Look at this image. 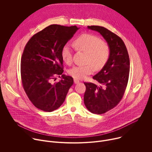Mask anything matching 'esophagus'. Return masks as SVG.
Segmentation results:
<instances>
[{
  "label": "esophagus",
  "instance_id": "34e87169",
  "mask_svg": "<svg viewBox=\"0 0 152 152\" xmlns=\"http://www.w3.org/2000/svg\"><path fill=\"white\" fill-rule=\"evenodd\" d=\"M79 82V80H78L77 79H74V83H78Z\"/></svg>",
  "mask_w": 152,
  "mask_h": 152
}]
</instances>
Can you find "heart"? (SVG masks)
<instances>
[{"label": "heart", "mask_w": 152, "mask_h": 152, "mask_svg": "<svg viewBox=\"0 0 152 152\" xmlns=\"http://www.w3.org/2000/svg\"><path fill=\"white\" fill-rule=\"evenodd\" d=\"M73 45L77 50L86 53L85 63L87 64L83 66L73 67L69 70V75L75 79H82L92 74L93 67L96 70L102 69L109 59V46L96 35L82 34L74 41ZM72 48L68 43L62 49L61 57L67 64L72 62Z\"/></svg>", "instance_id": "1"}]
</instances>
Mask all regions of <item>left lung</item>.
I'll return each mask as SVG.
<instances>
[{"instance_id": "obj_1", "label": "left lung", "mask_w": 152, "mask_h": 152, "mask_svg": "<svg viewBox=\"0 0 152 152\" xmlns=\"http://www.w3.org/2000/svg\"><path fill=\"white\" fill-rule=\"evenodd\" d=\"M88 28L99 32L110 49L107 62L93 77L99 85L84 82L85 106L93 114H102L113 109L121 100L128 82L130 61L126 47L120 37L102 26H88Z\"/></svg>"}]
</instances>
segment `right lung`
<instances>
[{
	"label": "right lung",
	"mask_w": 152,
	"mask_h": 152,
	"mask_svg": "<svg viewBox=\"0 0 152 152\" xmlns=\"http://www.w3.org/2000/svg\"><path fill=\"white\" fill-rule=\"evenodd\" d=\"M79 29L52 25L33 35L26 45L21 59V82L29 99L38 109L52 112L66 99L73 79L62 75L61 50ZM60 75L61 79L52 84L51 80Z\"/></svg>",
	"instance_id": "right-lung-1"
}]
</instances>
